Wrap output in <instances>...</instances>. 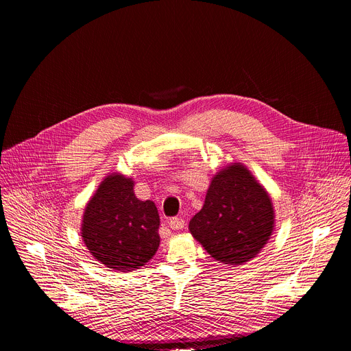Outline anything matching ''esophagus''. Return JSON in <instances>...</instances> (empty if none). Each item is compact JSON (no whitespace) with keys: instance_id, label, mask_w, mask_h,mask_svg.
<instances>
[{"instance_id":"1","label":"esophagus","mask_w":351,"mask_h":351,"mask_svg":"<svg viewBox=\"0 0 351 351\" xmlns=\"http://www.w3.org/2000/svg\"><path fill=\"white\" fill-rule=\"evenodd\" d=\"M169 226L174 230H180L185 226V221L182 218H171L169 222Z\"/></svg>"}]
</instances>
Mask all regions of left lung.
<instances>
[{"label":"left lung","mask_w":351,"mask_h":351,"mask_svg":"<svg viewBox=\"0 0 351 351\" xmlns=\"http://www.w3.org/2000/svg\"><path fill=\"white\" fill-rule=\"evenodd\" d=\"M188 228L215 260L243 264L260 253L273 232V202L245 166L232 165L213 177Z\"/></svg>","instance_id":"1"}]
</instances>
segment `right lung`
Segmentation results:
<instances>
[{
    "label": "right lung",
    "instance_id": "obj_1",
    "mask_svg": "<svg viewBox=\"0 0 351 351\" xmlns=\"http://www.w3.org/2000/svg\"><path fill=\"white\" fill-rule=\"evenodd\" d=\"M158 225L154 202L134 197L130 178L110 176L86 208L83 239L90 253L108 268L132 271L157 252Z\"/></svg>",
    "mask_w": 351,
    "mask_h": 351
}]
</instances>
